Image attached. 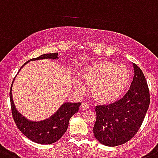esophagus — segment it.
I'll return each instance as SVG.
<instances>
[{"mask_svg":"<svg viewBox=\"0 0 158 158\" xmlns=\"http://www.w3.org/2000/svg\"><path fill=\"white\" fill-rule=\"evenodd\" d=\"M80 108H81V109H83V110H87L90 108V106H89V104H87V103H85V102H84V103H83V104H81Z\"/></svg>","mask_w":158,"mask_h":158,"instance_id":"obj_1","label":"esophagus"}]
</instances>
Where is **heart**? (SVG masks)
Returning a JSON list of instances; mask_svg holds the SVG:
<instances>
[{
	"label": "heart",
	"instance_id": "1",
	"mask_svg": "<svg viewBox=\"0 0 158 158\" xmlns=\"http://www.w3.org/2000/svg\"><path fill=\"white\" fill-rule=\"evenodd\" d=\"M80 79L74 80L79 91L84 90V85L91 86V96L103 104L116 102L128 87L130 73L126 66L110 61L91 63L82 70Z\"/></svg>",
	"mask_w": 158,
	"mask_h": 158
}]
</instances>
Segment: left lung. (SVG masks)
Wrapping results in <instances>:
<instances>
[{"label":"left lung","mask_w":158,"mask_h":158,"mask_svg":"<svg viewBox=\"0 0 158 158\" xmlns=\"http://www.w3.org/2000/svg\"><path fill=\"white\" fill-rule=\"evenodd\" d=\"M134 76L130 88L119 101L95 108V139L106 146L126 143L139 130L149 105V91L142 71L132 63Z\"/></svg>","instance_id":"obj_1"}]
</instances>
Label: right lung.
<instances>
[{"label": "right lung", "mask_w": 158, "mask_h": 158, "mask_svg": "<svg viewBox=\"0 0 158 158\" xmlns=\"http://www.w3.org/2000/svg\"><path fill=\"white\" fill-rule=\"evenodd\" d=\"M58 53H50V54H42L41 56L32 59L27 61L21 67V69L30 61L40 60V59H59ZM20 69V70H21ZM13 81V83H14ZM12 83L9 97L11 103L12 115L14 117L17 127L26 137L35 143L41 144H50L56 142L63 136L69 125V120L71 116L76 113L79 109L81 103H71L66 102L59 107L56 112L52 116L43 120L34 121L30 120L22 115L16 108L13 99L12 94Z\"/></svg>", "instance_id": "1"}]
</instances>
